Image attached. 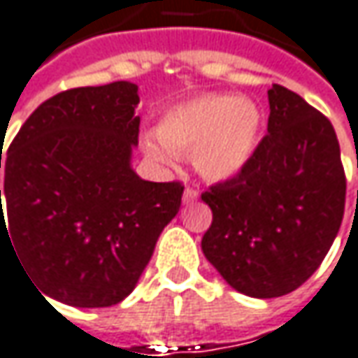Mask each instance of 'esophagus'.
I'll use <instances>...</instances> for the list:
<instances>
[{
  "label": "esophagus",
  "instance_id": "esophagus-1",
  "mask_svg": "<svg viewBox=\"0 0 358 358\" xmlns=\"http://www.w3.org/2000/svg\"><path fill=\"white\" fill-rule=\"evenodd\" d=\"M197 195H199V193L195 192L193 187H187V189H185V193H183V201H185V203L195 201V199H197Z\"/></svg>",
  "mask_w": 358,
  "mask_h": 358
}]
</instances>
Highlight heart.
<instances>
[{
    "instance_id": "b5f03b06",
    "label": "heart",
    "mask_w": 358,
    "mask_h": 358,
    "mask_svg": "<svg viewBox=\"0 0 358 358\" xmlns=\"http://www.w3.org/2000/svg\"><path fill=\"white\" fill-rule=\"evenodd\" d=\"M263 138V112L246 97L201 93L169 108L159 138L146 136V155L163 165L192 152L193 169L212 183L238 177L255 159Z\"/></svg>"
}]
</instances>
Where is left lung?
<instances>
[{
    "label": "left lung",
    "mask_w": 358,
    "mask_h": 358,
    "mask_svg": "<svg viewBox=\"0 0 358 358\" xmlns=\"http://www.w3.org/2000/svg\"><path fill=\"white\" fill-rule=\"evenodd\" d=\"M267 134L243 173L201 199L206 259L250 297L292 294L320 267L345 216L346 177L330 120L283 85L268 90Z\"/></svg>",
    "instance_id": "left-lung-1"
}]
</instances>
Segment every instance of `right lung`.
Masks as SVG:
<instances>
[{
    "instance_id": "obj_1",
    "label": "right lung",
    "mask_w": 358,
    "mask_h": 358,
    "mask_svg": "<svg viewBox=\"0 0 358 358\" xmlns=\"http://www.w3.org/2000/svg\"><path fill=\"white\" fill-rule=\"evenodd\" d=\"M138 103L128 81L66 90L40 103L8 148L0 244L12 241L44 299L120 303L181 208L179 181H144L130 165Z\"/></svg>"
}]
</instances>
